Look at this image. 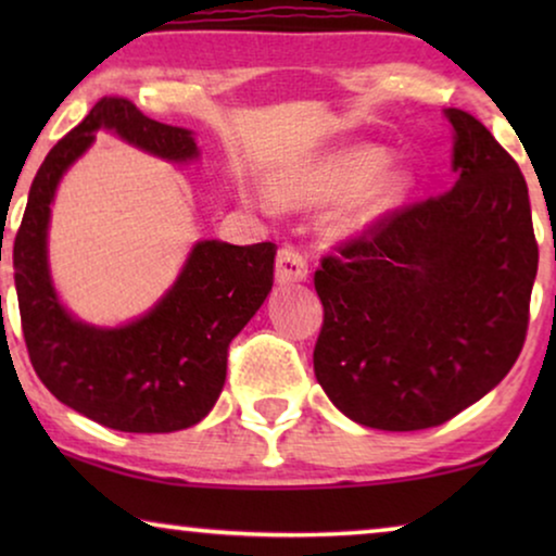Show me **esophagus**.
Wrapping results in <instances>:
<instances>
[{"label":"esophagus","mask_w":556,"mask_h":556,"mask_svg":"<svg viewBox=\"0 0 556 556\" xmlns=\"http://www.w3.org/2000/svg\"><path fill=\"white\" fill-rule=\"evenodd\" d=\"M308 278V263L295 248H280L276 257V280L280 286Z\"/></svg>","instance_id":"1"}]
</instances>
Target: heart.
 <instances>
[{
    "instance_id": "obj_1",
    "label": "heart",
    "mask_w": 556,
    "mask_h": 556,
    "mask_svg": "<svg viewBox=\"0 0 556 556\" xmlns=\"http://www.w3.org/2000/svg\"><path fill=\"white\" fill-rule=\"evenodd\" d=\"M390 149L375 143L333 149L280 181L278 197L293 207H324L349 200L333 219L339 235H359L390 215L413 187L405 166H387ZM273 207V200H265Z\"/></svg>"
}]
</instances>
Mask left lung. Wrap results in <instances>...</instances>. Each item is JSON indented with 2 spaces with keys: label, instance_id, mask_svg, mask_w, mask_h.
<instances>
[{
  "label": "left lung",
  "instance_id": "obj_1",
  "mask_svg": "<svg viewBox=\"0 0 556 556\" xmlns=\"http://www.w3.org/2000/svg\"><path fill=\"white\" fill-rule=\"evenodd\" d=\"M455 185L326 255L318 384L349 420L443 425L519 359L539 245L519 164L481 121L447 109Z\"/></svg>",
  "mask_w": 556,
  "mask_h": 556
}]
</instances>
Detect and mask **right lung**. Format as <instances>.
<instances>
[{"label":"right lung","instance_id":"1","mask_svg":"<svg viewBox=\"0 0 556 556\" xmlns=\"http://www.w3.org/2000/svg\"><path fill=\"white\" fill-rule=\"evenodd\" d=\"M98 131H113L166 162L200 156L189 128L159 124L126 98H101L50 149L14 238V286L29 362L63 405L105 428H192L223 392L230 341L268 299L276 245L200 240L174 286L143 316L116 329L75 318L50 278V204L63 174L86 154Z\"/></svg>","mask_w":556,"mask_h":556}]
</instances>
